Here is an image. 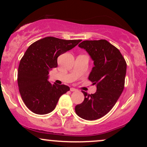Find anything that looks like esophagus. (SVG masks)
<instances>
[{"instance_id":"esophagus-1","label":"esophagus","mask_w":147,"mask_h":147,"mask_svg":"<svg viewBox=\"0 0 147 147\" xmlns=\"http://www.w3.org/2000/svg\"><path fill=\"white\" fill-rule=\"evenodd\" d=\"M70 91H71V92H76V91H77V89L75 88H70Z\"/></svg>"}]
</instances>
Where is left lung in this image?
Masks as SVG:
<instances>
[{
    "label": "left lung",
    "mask_w": 147,
    "mask_h": 147,
    "mask_svg": "<svg viewBox=\"0 0 147 147\" xmlns=\"http://www.w3.org/2000/svg\"><path fill=\"white\" fill-rule=\"evenodd\" d=\"M93 61L88 79L97 86L95 93L82 91L84 102L75 106L79 117L95 120L110 111L120 97L124 88L126 72L125 59L117 48L106 40L84 41L79 44Z\"/></svg>",
    "instance_id": "1"
}]
</instances>
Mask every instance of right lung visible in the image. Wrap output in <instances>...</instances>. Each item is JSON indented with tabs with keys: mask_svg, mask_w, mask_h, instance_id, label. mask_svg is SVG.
Segmentation results:
<instances>
[{
	"mask_svg": "<svg viewBox=\"0 0 147 147\" xmlns=\"http://www.w3.org/2000/svg\"><path fill=\"white\" fill-rule=\"evenodd\" d=\"M81 41L45 37L30 45L25 52L18 66V85L23 102L33 113L52 112L61 96L70 90L68 86L50 83L48 74L58 65V57Z\"/></svg>",
	"mask_w": 147,
	"mask_h": 147,
	"instance_id": "1",
	"label": "right lung"
}]
</instances>
